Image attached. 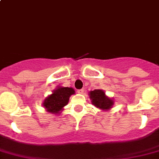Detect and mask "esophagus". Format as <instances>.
Wrapping results in <instances>:
<instances>
[{"label": "esophagus", "instance_id": "obj_1", "mask_svg": "<svg viewBox=\"0 0 159 159\" xmlns=\"http://www.w3.org/2000/svg\"><path fill=\"white\" fill-rule=\"evenodd\" d=\"M83 92H84V89H81L78 90V93L80 94H82Z\"/></svg>", "mask_w": 159, "mask_h": 159}]
</instances>
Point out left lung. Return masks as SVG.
<instances>
[{
  "instance_id": "1",
  "label": "left lung",
  "mask_w": 159,
  "mask_h": 159,
  "mask_svg": "<svg viewBox=\"0 0 159 159\" xmlns=\"http://www.w3.org/2000/svg\"><path fill=\"white\" fill-rule=\"evenodd\" d=\"M89 97L90 99L92 100V104L103 110L109 109L113 104V101L104 95L103 90L95 89L91 91L89 93Z\"/></svg>"
}]
</instances>
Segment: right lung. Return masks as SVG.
<instances>
[{
    "label": "right lung",
    "mask_w": 159,
    "mask_h": 159,
    "mask_svg": "<svg viewBox=\"0 0 159 159\" xmlns=\"http://www.w3.org/2000/svg\"><path fill=\"white\" fill-rule=\"evenodd\" d=\"M74 93V89L69 87H58L51 95L43 101V106L49 112L58 113L69 102V98Z\"/></svg>",
    "instance_id": "right-lung-1"
}]
</instances>
